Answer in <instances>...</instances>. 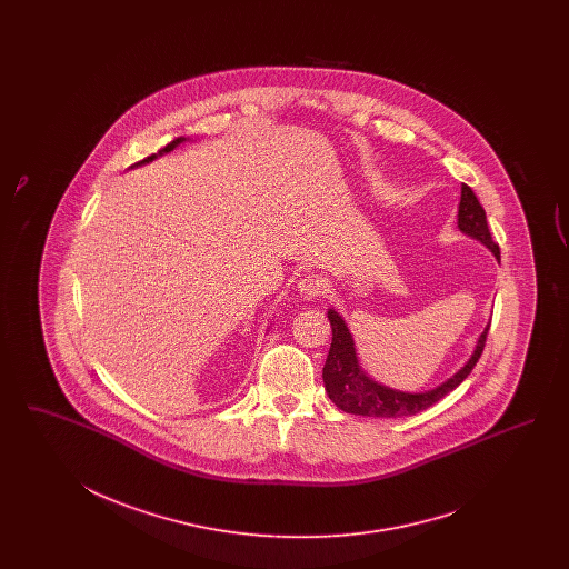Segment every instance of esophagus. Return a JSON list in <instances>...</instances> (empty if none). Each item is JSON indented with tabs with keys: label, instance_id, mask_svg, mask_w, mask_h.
Masks as SVG:
<instances>
[{
	"label": "esophagus",
	"instance_id": "1",
	"mask_svg": "<svg viewBox=\"0 0 569 569\" xmlns=\"http://www.w3.org/2000/svg\"><path fill=\"white\" fill-rule=\"evenodd\" d=\"M298 290L307 300H312L326 293V281L319 276H305L298 281Z\"/></svg>",
	"mask_w": 569,
	"mask_h": 569
}]
</instances>
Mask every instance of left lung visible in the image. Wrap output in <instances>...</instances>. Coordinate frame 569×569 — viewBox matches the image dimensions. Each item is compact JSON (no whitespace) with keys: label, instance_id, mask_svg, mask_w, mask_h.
<instances>
[{"label":"left lung","instance_id":"1","mask_svg":"<svg viewBox=\"0 0 569 569\" xmlns=\"http://www.w3.org/2000/svg\"><path fill=\"white\" fill-rule=\"evenodd\" d=\"M457 224L463 233L471 236L473 240L482 241L483 246L495 254V259L500 262L499 243H495L492 236H490L482 204L476 198L473 190L466 183L461 186V202H459ZM328 319L331 323V346H329L328 361L323 367V383H326L328 397L345 413L383 417V419H395V417L426 411V409H430L431 405H436L440 398L447 397L448 392H452L471 373L476 362L480 361L483 345H486V336H488V329H490V326H486L471 359L452 378L447 379L445 383H440L433 390L411 395V392L392 390L388 386H381L376 379L369 378L359 365L355 340L346 328L345 319L333 309L328 310Z\"/></svg>","mask_w":569,"mask_h":569}]
</instances>
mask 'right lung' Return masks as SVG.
Masks as SVG:
<instances>
[{
	"mask_svg": "<svg viewBox=\"0 0 569 569\" xmlns=\"http://www.w3.org/2000/svg\"><path fill=\"white\" fill-rule=\"evenodd\" d=\"M181 141H186V138L172 139L171 143H167V146H164V148H162V150H160V152H158V154L148 156V158H143V160H141V162H138V164H133V167H139V164H146V162H152V160H154L156 156H162V154H167V152H171V150H174V148H177V146H179V143H181Z\"/></svg>",
	"mask_w": 569,
	"mask_h": 569,
	"instance_id": "obj_1",
	"label": "right lung"
}]
</instances>
